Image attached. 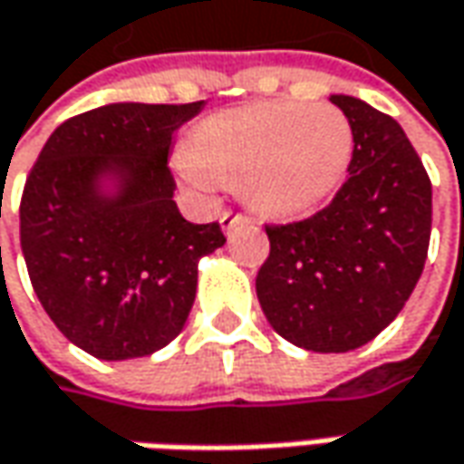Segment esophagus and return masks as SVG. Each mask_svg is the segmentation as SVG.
<instances>
[{"label":"esophagus","mask_w":464,"mask_h":464,"mask_svg":"<svg viewBox=\"0 0 464 464\" xmlns=\"http://www.w3.org/2000/svg\"><path fill=\"white\" fill-rule=\"evenodd\" d=\"M219 224H222L224 232H232V229H237L242 224H247V217H245V214H237V211H224Z\"/></svg>","instance_id":"esophagus-1"}]
</instances>
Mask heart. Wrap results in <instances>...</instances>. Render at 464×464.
<instances>
[{
    "label": "heart",
    "instance_id": "obj_1",
    "mask_svg": "<svg viewBox=\"0 0 464 464\" xmlns=\"http://www.w3.org/2000/svg\"><path fill=\"white\" fill-rule=\"evenodd\" d=\"M351 152L353 131L335 105L260 102L204 121L180 165L196 186L242 183L260 214L295 217L338 188Z\"/></svg>",
    "mask_w": 464,
    "mask_h": 464
}]
</instances>
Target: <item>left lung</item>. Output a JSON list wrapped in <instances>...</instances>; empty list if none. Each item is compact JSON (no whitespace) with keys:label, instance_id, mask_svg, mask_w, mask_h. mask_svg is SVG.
I'll return each mask as SVG.
<instances>
[{"label":"left lung","instance_id":"obj_1","mask_svg":"<svg viewBox=\"0 0 464 464\" xmlns=\"http://www.w3.org/2000/svg\"><path fill=\"white\" fill-rule=\"evenodd\" d=\"M353 131L348 178L302 222L268 224L256 278L271 328L317 353L369 343L419 284L431 237V180L395 118L333 95Z\"/></svg>","mask_w":464,"mask_h":464}]
</instances>
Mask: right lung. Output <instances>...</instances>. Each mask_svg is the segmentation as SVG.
Listing matches in <instances>:
<instances>
[{"mask_svg": "<svg viewBox=\"0 0 464 464\" xmlns=\"http://www.w3.org/2000/svg\"><path fill=\"white\" fill-rule=\"evenodd\" d=\"M201 108L113 102L80 113L48 136L27 175L30 284L53 325L95 359L168 346L193 307L198 260L227 242L219 222H186L172 201V134Z\"/></svg>", "mask_w": 464, "mask_h": 464, "instance_id": "obj_1", "label": "right lung"}]
</instances>
